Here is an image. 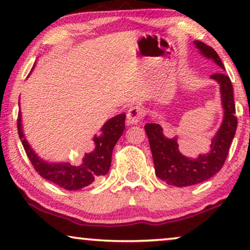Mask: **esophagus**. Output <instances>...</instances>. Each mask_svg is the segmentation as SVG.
Instances as JSON below:
<instances>
[{
  "label": "esophagus",
  "mask_w": 250,
  "mask_h": 250,
  "mask_svg": "<svg viewBox=\"0 0 250 250\" xmlns=\"http://www.w3.org/2000/svg\"><path fill=\"white\" fill-rule=\"evenodd\" d=\"M145 115V112L140 106H132L126 112V121L129 125H137Z\"/></svg>",
  "instance_id": "1"
}]
</instances>
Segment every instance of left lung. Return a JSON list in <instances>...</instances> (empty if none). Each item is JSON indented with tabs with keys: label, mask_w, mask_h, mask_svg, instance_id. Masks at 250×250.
Here are the masks:
<instances>
[{
	"label": "left lung",
	"mask_w": 250,
	"mask_h": 250,
	"mask_svg": "<svg viewBox=\"0 0 250 250\" xmlns=\"http://www.w3.org/2000/svg\"><path fill=\"white\" fill-rule=\"evenodd\" d=\"M196 47L205 58L213 60L221 69L224 65L220 56L208 45L195 42ZM210 78L220 83L221 98L224 110L222 125L214 136L209 153L190 159L179 152L178 138H167L163 135V128L157 124H147L145 130L149 140L154 167L157 178L167 185L187 187L208 180L222 168L229 154L230 145L237 130L238 120L235 118L233 87L231 80L223 72L214 73Z\"/></svg>",
	"instance_id": "1"
}]
</instances>
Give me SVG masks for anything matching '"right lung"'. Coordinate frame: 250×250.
<instances>
[{
  "label": "right lung",
  "mask_w": 250,
  "mask_h": 250,
  "mask_svg": "<svg viewBox=\"0 0 250 250\" xmlns=\"http://www.w3.org/2000/svg\"><path fill=\"white\" fill-rule=\"evenodd\" d=\"M125 114L122 113L105 122L103 128L101 129V136H95L93 139L95 149L91 153H86L82 164L79 165H71L70 163H47L46 161L42 160L24 138L22 125H21L20 111L17 125H18V133L23 148L38 174L66 190H78L93 184L95 179L101 175H105L110 170L112 152H113L115 144L124 133L125 128Z\"/></svg>",
  "instance_id": "add662e5"
}]
</instances>
